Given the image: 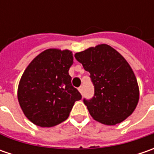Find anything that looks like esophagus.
Returning <instances> with one entry per match:
<instances>
[{
    "label": "esophagus",
    "mask_w": 154,
    "mask_h": 154,
    "mask_svg": "<svg viewBox=\"0 0 154 154\" xmlns=\"http://www.w3.org/2000/svg\"><path fill=\"white\" fill-rule=\"evenodd\" d=\"M78 90H79V92H80V94H81V95H83V87H82V86H80V87H79V89H78Z\"/></svg>",
    "instance_id": "obj_1"
}]
</instances>
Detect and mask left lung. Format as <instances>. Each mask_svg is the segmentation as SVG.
I'll return each instance as SVG.
<instances>
[{
    "mask_svg": "<svg viewBox=\"0 0 154 154\" xmlns=\"http://www.w3.org/2000/svg\"><path fill=\"white\" fill-rule=\"evenodd\" d=\"M74 57L90 73L94 96L84 98L92 117L105 125L124 121L139 101V86L129 64L119 52L107 45H98L75 53Z\"/></svg>",
    "mask_w": 154,
    "mask_h": 154,
    "instance_id": "8db88e82",
    "label": "left lung"
}]
</instances>
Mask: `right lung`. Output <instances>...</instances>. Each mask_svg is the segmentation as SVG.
Wrapping results in <instances>:
<instances>
[{
	"label": "right lung",
	"instance_id": "obj_1",
	"mask_svg": "<svg viewBox=\"0 0 154 154\" xmlns=\"http://www.w3.org/2000/svg\"><path fill=\"white\" fill-rule=\"evenodd\" d=\"M73 63L72 51L48 49L24 71L18 100L23 113L35 125L51 128L60 124L69 116L75 101L81 99L68 74Z\"/></svg>",
	"mask_w": 154,
	"mask_h": 154
}]
</instances>
